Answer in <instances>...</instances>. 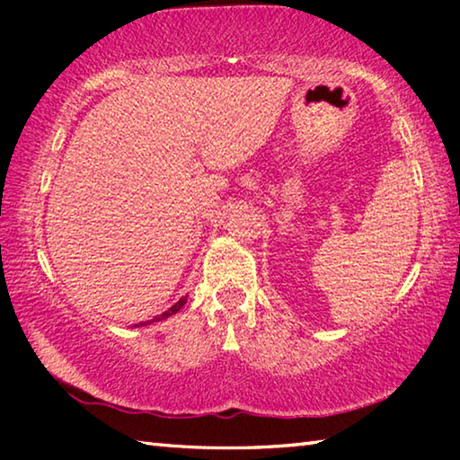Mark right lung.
I'll use <instances>...</instances> for the list:
<instances>
[{
  "label": "right lung",
  "instance_id": "1",
  "mask_svg": "<svg viewBox=\"0 0 460 460\" xmlns=\"http://www.w3.org/2000/svg\"><path fill=\"white\" fill-rule=\"evenodd\" d=\"M184 305H186V296H184V298H181V300H178V302H176V305H174L172 308H168V310H166V313H162L160 316H155V318H154V321H150V323H144V324H152V323L164 321V318H168V316H172V314H176V313H178V310H181V308H182ZM136 326H137V324H136Z\"/></svg>",
  "mask_w": 460,
  "mask_h": 460
}]
</instances>
